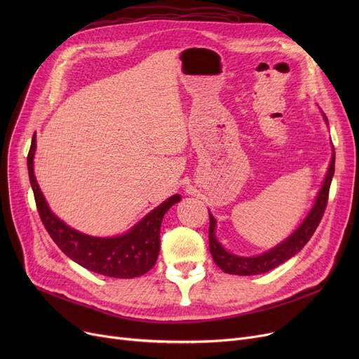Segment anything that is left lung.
<instances>
[{"label": "left lung", "mask_w": 359, "mask_h": 359, "mask_svg": "<svg viewBox=\"0 0 359 359\" xmlns=\"http://www.w3.org/2000/svg\"><path fill=\"white\" fill-rule=\"evenodd\" d=\"M323 119L326 125L329 126L327 118L323 113ZM332 158L327 167V172L325 176V180L322 183V187L317 192V196L311 205L310 211L304 217V219L298 224V227L287 237L278 243L276 246L271 248L269 250L263 252L256 256H240L234 255L230 250L225 249L221 241L218 240L215 234L217 229V219L210 211V252L212 255L214 262L217 263V266L224 271L225 273H231V275H241V276H248V275H260V273H266L275 268H278L282 263L295 256L301 249H303L307 241L311 238L314 234L317 225L323 217L326 203H327V196H329V189H330V183L332 177L334 173V148L332 145Z\"/></svg>", "instance_id": "left-lung-1"}]
</instances>
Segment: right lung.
Returning a JSON list of instances; mask_svg holds the SVG:
<instances>
[{"instance_id": "add662e5", "label": "right lung", "mask_w": 359, "mask_h": 359, "mask_svg": "<svg viewBox=\"0 0 359 359\" xmlns=\"http://www.w3.org/2000/svg\"><path fill=\"white\" fill-rule=\"evenodd\" d=\"M36 134L27 156V168L34 201L49 236L71 260L80 266L110 278H137L156 265L160 253V229L165 212L180 202L179 194L167 198L142 217L126 233L111 237L88 236L75 230L56 217L34 176Z\"/></svg>"}]
</instances>
